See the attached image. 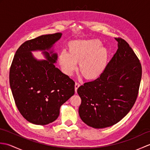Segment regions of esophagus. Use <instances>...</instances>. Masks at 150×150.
Segmentation results:
<instances>
[{"mask_svg": "<svg viewBox=\"0 0 150 150\" xmlns=\"http://www.w3.org/2000/svg\"><path fill=\"white\" fill-rule=\"evenodd\" d=\"M80 86V84H79L78 82H75V93H77V89Z\"/></svg>", "mask_w": 150, "mask_h": 150, "instance_id": "1", "label": "esophagus"}]
</instances>
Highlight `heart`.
Instances as JSON below:
<instances>
[{"label":"heart","mask_w":150,"mask_h":150,"mask_svg":"<svg viewBox=\"0 0 150 150\" xmlns=\"http://www.w3.org/2000/svg\"><path fill=\"white\" fill-rule=\"evenodd\" d=\"M98 39L73 40L68 44V53L59 55V64L66 75H71L79 64V71L87 80H95L106 69L110 52Z\"/></svg>","instance_id":"b5f03b06"}]
</instances>
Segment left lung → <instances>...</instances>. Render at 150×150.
<instances>
[{
  "mask_svg": "<svg viewBox=\"0 0 150 150\" xmlns=\"http://www.w3.org/2000/svg\"><path fill=\"white\" fill-rule=\"evenodd\" d=\"M118 49L100 77L78 88L79 113L92 128L100 129L122 120L134 105L142 77L137 57L125 40L115 38Z\"/></svg>",
  "mask_w": 150,
  "mask_h": 150,
  "instance_id": "8db88e82",
  "label": "left lung"
}]
</instances>
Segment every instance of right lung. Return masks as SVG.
Listing matches in <instances>:
<instances>
[{"instance_id": "1", "label": "right lung", "mask_w": 150, "mask_h": 150, "mask_svg": "<svg viewBox=\"0 0 150 150\" xmlns=\"http://www.w3.org/2000/svg\"><path fill=\"white\" fill-rule=\"evenodd\" d=\"M61 33L43 35L18 47L9 71V84L19 112L37 125H46L58 118L60 108L75 93V82L56 68L58 55L54 44ZM42 52L39 60L33 51Z\"/></svg>"}]
</instances>
